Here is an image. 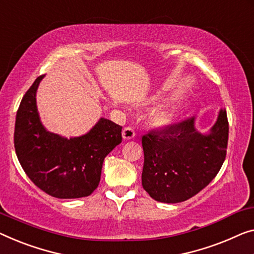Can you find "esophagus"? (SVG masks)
Instances as JSON below:
<instances>
[{
	"label": "esophagus",
	"instance_id": "34e87169",
	"mask_svg": "<svg viewBox=\"0 0 254 254\" xmlns=\"http://www.w3.org/2000/svg\"><path fill=\"white\" fill-rule=\"evenodd\" d=\"M122 137L123 139L126 140H130V139H133L135 137V131L134 128L132 127H127L123 128L122 131Z\"/></svg>",
	"mask_w": 254,
	"mask_h": 254
}]
</instances>
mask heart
<instances>
[{"mask_svg": "<svg viewBox=\"0 0 254 254\" xmlns=\"http://www.w3.org/2000/svg\"><path fill=\"white\" fill-rule=\"evenodd\" d=\"M175 113H163V114L161 115V120L163 121L164 123H170L175 120Z\"/></svg>", "mask_w": 254, "mask_h": 254, "instance_id": "b5f03b06", "label": "heart"}]
</instances>
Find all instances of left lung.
I'll use <instances>...</instances> for the list:
<instances>
[{"label":"left lung","instance_id":"left-lung-1","mask_svg":"<svg viewBox=\"0 0 254 254\" xmlns=\"http://www.w3.org/2000/svg\"><path fill=\"white\" fill-rule=\"evenodd\" d=\"M228 130L226 109H221L207 133L196 130L191 117L143 135V189L162 203L192 197L214 179L224 164Z\"/></svg>","mask_w":254,"mask_h":254}]
</instances>
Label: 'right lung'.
Returning a JSON list of instances; mask_svg holds the SVG:
<instances>
[{
	"label": "right lung",
	"mask_w": 254,
	"mask_h": 254,
	"mask_svg": "<svg viewBox=\"0 0 254 254\" xmlns=\"http://www.w3.org/2000/svg\"><path fill=\"white\" fill-rule=\"evenodd\" d=\"M35 79L19 106L14 149L26 175L40 189L57 198H79L93 192L100 181L105 157L122 142V127L107 119L88 133L67 139L48 131L41 122Z\"/></svg>",
	"instance_id": "add662e5"
}]
</instances>
